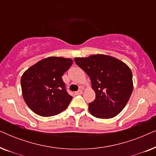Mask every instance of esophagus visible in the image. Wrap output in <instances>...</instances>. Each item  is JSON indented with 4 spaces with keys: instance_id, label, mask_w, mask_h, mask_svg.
<instances>
[{
    "instance_id": "esophagus-1",
    "label": "esophagus",
    "mask_w": 156,
    "mask_h": 156,
    "mask_svg": "<svg viewBox=\"0 0 156 156\" xmlns=\"http://www.w3.org/2000/svg\"><path fill=\"white\" fill-rule=\"evenodd\" d=\"M82 93H83V91L82 90V89H80V90H78L77 91H76V92H75V94H76V95L82 94Z\"/></svg>"
}]
</instances>
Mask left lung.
Returning <instances> with one entry per match:
<instances>
[{"instance_id": "8db88e82", "label": "left lung", "mask_w": 156, "mask_h": 156, "mask_svg": "<svg viewBox=\"0 0 156 156\" xmlns=\"http://www.w3.org/2000/svg\"><path fill=\"white\" fill-rule=\"evenodd\" d=\"M74 61L90 77L96 94L89 104L92 116L111 119L118 115L129 101L133 91V76L126 64L106 55L76 57Z\"/></svg>"}]
</instances>
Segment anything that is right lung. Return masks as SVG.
I'll return each instance as SVG.
<instances>
[{
	"label": "right lung",
	"mask_w": 156,
	"mask_h": 156,
	"mask_svg": "<svg viewBox=\"0 0 156 156\" xmlns=\"http://www.w3.org/2000/svg\"><path fill=\"white\" fill-rule=\"evenodd\" d=\"M72 62L69 58L49 57L23 73L20 80L23 97L34 113L52 116L68 107L72 97L66 91L62 76Z\"/></svg>",
	"instance_id": "add662e5"
}]
</instances>
